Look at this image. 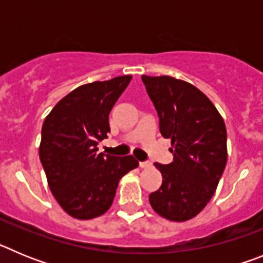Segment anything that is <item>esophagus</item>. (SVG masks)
<instances>
[{"instance_id": "obj_1", "label": "esophagus", "mask_w": 263, "mask_h": 263, "mask_svg": "<svg viewBox=\"0 0 263 263\" xmlns=\"http://www.w3.org/2000/svg\"><path fill=\"white\" fill-rule=\"evenodd\" d=\"M150 166H152V162H148V160H146V162H139V167L141 168H147Z\"/></svg>"}]
</instances>
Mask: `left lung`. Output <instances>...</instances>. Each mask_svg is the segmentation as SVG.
Segmentation results:
<instances>
[{
  "instance_id": "left-lung-1",
  "label": "left lung",
  "mask_w": 263,
  "mask_h": 263,
  "mask_svg": "<svg viewBox=\"0 0 263 263\" xmlns=\"http://www.w3.org/2000/svg\"><path fill=\"white\" fill-rule=\"evenodd\" d=\"M142 81L174 154L170 164L154 163L163 180L148 200L162 217L185 221L203 211L224 173L227 127L212 101L187 81L146 75Z\"/></svg>"
}]
</instances>
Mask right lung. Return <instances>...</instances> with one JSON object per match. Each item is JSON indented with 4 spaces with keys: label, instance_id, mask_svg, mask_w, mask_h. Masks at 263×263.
I'll return each mask as SVG.
<instances>
[{
    "label": "right lung",
    "instance_id": "add662e5",
    "mask_svg": "<svg viewBox=\"0 0 263 263\" xmlns=\"http://www.w3.org/2000/svg\"><path fill=\"white\" fill-rule=\"evenodd\" d=\"M132 76L76 88L53 106L42 126L39 158L48 187L72 217L89 220L110 208L120 179L138 167L132 155L99 153L108 138L109 113Z\"/></svg>",
    "mask_w": 263,
    "mask_h": 263
}]
</instances>
